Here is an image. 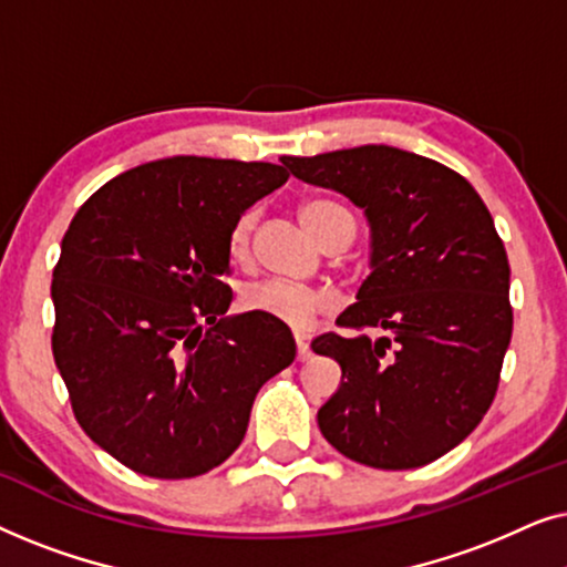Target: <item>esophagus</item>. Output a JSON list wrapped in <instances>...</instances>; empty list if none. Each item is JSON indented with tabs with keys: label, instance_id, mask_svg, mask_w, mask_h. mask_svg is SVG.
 Returning <instances> with one entry per match:
<instances>
[{
	"label": "esophagus",
	"instance_id": "1",
	"mask_svg": "<svg viewBox=\"0 0 567 567\" xmlns=\"http://www.w3.org/2000/svg\"><path fill=\"white\" fill-rule=\"evenodd\" d=\"M293 340H297V359L299 361L312 359V351H309V343H307L305 332H293Z\"/></svg>",
	"mask_w": 567,
	"mask_h": 567
}]
</instances>
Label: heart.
<instances>
[{"instance_id": "heart-1", "label": "heart", "mask_w": 567, "mask_h": 567, "mask_svg": "<svg viewBox=\"0 0 567 567\" xmlns=\"http://www.w3.org/2000/svg\"><path fill=\"white\" fill-rule=\"evenodd\" d=\"M336 219H351L343 206L332 204V200H307L299 206V221L305 229L320 243L324 231ZM252 216L245 214L237 219L229 235V252L235 258H243L247 250V237H250ZM245 309L250 312L274 317V320L289 324V328L305 330L312 324V320L324 309H330V297L324 291L305 289V286H293L286 281H266L258 286H250L245 291Z\"/></svg>"}]
</instances>
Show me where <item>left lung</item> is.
Segmentation results:
<instances>
[{"label":"left lung","mask_w":567,"mask_h":567,"mask_svg":"<svg viewBox=\"0 0 567 567\" xmlns=\"http://www.w3.org/2000/svg\"><path fill=\"white\" fill-rule=\"evenodd\" d=\"M281 162L346 196L369 224L371 274L338 324L384 336L312 340L343 371L317 410L322 436L367 467H423L477 429L498 390L514 312L493 216L462 175L398 146Z\"/></svg>","instance_id":"1"}]
</instances>
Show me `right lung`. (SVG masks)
Listing matches in <instances>:
<instances>
[{
	"instance_id": "right-lung-1",
	"label": "right lung",
	"mask_w": 567,
	"mask_h": 567,
	"mask_svg": "<svg viewBox=\"0 0 567 567\" xmlns=\"http://www.w3.org/2000/svg\"><path fill=\"white\" fill-rule=\"evenodd\" d=\"M286 181L270 162L181 154L113 177L69 224L53 359L84 433L138 475L219 467L255 394L297 355L289 324L227 315L221 281L231 227Z\"/></svg>"
}]
</instances>
